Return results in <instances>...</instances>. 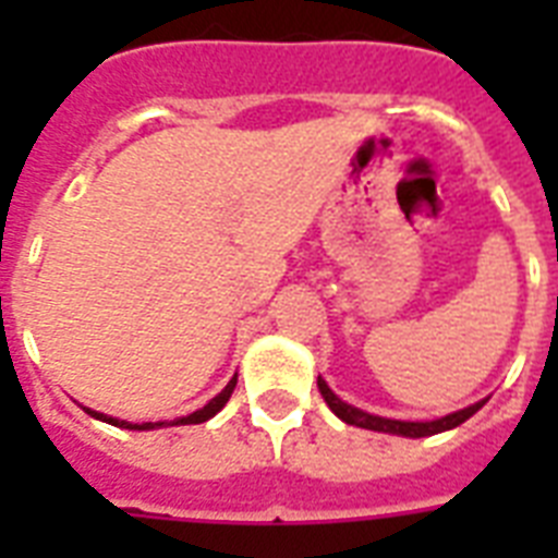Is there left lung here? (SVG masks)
I'll list each match as a JSON object with an SVG mask.
<instances>
[{
  "label": "left lung",
  "instance_id": "1",
  "mask_svg": "<svg viewBox=\"0 0 558 558\" xmlns=\"http://www.w3.org/2000/svg\"><path fill=\"white\" fill-rule=\"evenodd\" d=\"M318 390H322L324 402L330 405V411L339 420H344L348 425H356V428H367V432H385V434H399V437H432V434L449 432V428H458L460 423H466L469 416L481 411L486 405V399L475 402V405L460 408L454 414H446L440 420H428V423H411V420H388V416L367 414L362 408H353L348 402H341L336 393L330 390V385L318 376Z\"/></svg>",
  "mask_w": 558,
  "mask_h": 558
}]
</instances>
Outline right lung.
<instances>
[{"mask_svg":"<svg viewBox=\"0 0 558 558\" xmlns=\"http://www.w3.org/2000/svg\"><path fill=\"white\" fill-rule=\"evenodd\" d=\"M234 388H236V376L228 381L226 388L219 390L217 397L210 399L208 405L199 408V411H193V414H187V416H179V420H173V425H196V423H205V420H210V416L217 414V411H222V405H226L228 397L234 393ZM86 411H89V408H86ZM89 414L95 416V420H104V423H109V425H118V428H135V432H150V428H159V425H165V423H142V425L126 423V420H116V416L98 414V411H89Z\"/></svg>","mask_w":558,"mask_h":558,"instance_id":"obj_1","label":"right lung"}]
</instances>
